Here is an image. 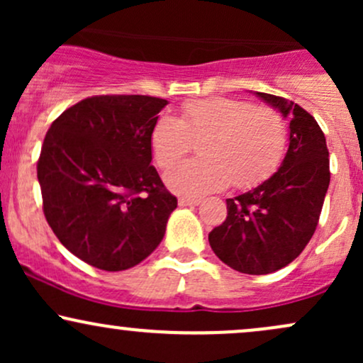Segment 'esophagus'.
<instances>
[{"instance_id": "1", "label": "esophagus", "mask_w": 363, "mask_h": 363, "mask_svg": "<svg viewBox=\"0 0 363 363\" xmlns=\"http://www.w3.org/2000/svg\"><path fill=\"white\" fill-rule=\"evenodd\" d=\"M199 203L201 201H199L198 198H187V196L179 198V206H198Z\"/></svg>"}]
</instances>
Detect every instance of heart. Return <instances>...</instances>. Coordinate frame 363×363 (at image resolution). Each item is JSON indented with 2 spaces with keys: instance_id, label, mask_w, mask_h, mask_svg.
Instances as JSON below:
<instances>
[{
  "instance_id": "heart-1",
  "label": "heart",
  "mask_w": 363,
  "mask_h": 363,
  "mask_svg": "<svg viewBox=\"0 0 363 363\" xmlns=\"http://www.w3.org/2000/svg\"><path fill=\"white\" fill-rule=\"evenodd\" d=\"M203 136V157L179 162L165 174L174 193L203 196L230 182L247 189L272 176L286 147L285 121L277 109L240 99L210 97L182 104L181 119L158 116L150 135L157 164L170 167Z\"/></svg>"
}]
</instances>
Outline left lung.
<instances>
[{"label": "left lung", "instance_id": "obj_1", "mask_svg": "<svg viewBox=\"0 0 363 363\" xmlns=\"http://www.w3.org/2000/svg\"><path fill=\"white\" fill-rule=\"evenodd\" d=\"M290 118L289 150L278 172L252 191L227 199V218L208 235L225 264L247 274H268L290 264L318 227L329 186V152L323 129L306 109L256 91Z\"/></svg>", "mask_w": 363, "mask_h": 363}]
</instances>
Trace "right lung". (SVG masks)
Here are the masks:
<instances>
[{
    "instance_id": "add662e5",
    "label": "right lung",
    "mask_w": 363,
    "mask_h": 363,
    "mask_svg": "<svg viewBox=\"0 0 363 363\" xmlns=\"http://www.w3.org/2000/svg\"><path fill=\"white\" fill-rule=\"evenodd\" d=\"M165 99L95 95L49 128L37 179L49 227L69 252L106 272L133 268L162 242L177 198L152 164Z\"/></svg>"
}]
</instances>
